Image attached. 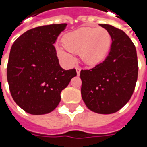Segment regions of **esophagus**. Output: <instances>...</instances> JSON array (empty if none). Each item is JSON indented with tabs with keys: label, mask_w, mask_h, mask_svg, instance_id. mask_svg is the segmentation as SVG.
<instances>
[{
	"label": "esophagus",
	"mask_w": 147,
	"mask_h": 147,
	"mask_svg": "<svg viewBox=\"0 0 147 147\" xmlns=\"http://www.w3.org/2000/svg\"><path fill=\"white\" fill-rule=\"evenodd\" d=\"M75 69H76L77 71V74L79 75V74H80V71H81V68H80V67H76Z\"/></svg>",
	"instance_id": "34e87169"
}]
</instances>
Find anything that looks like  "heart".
Listing matches in <instances>:
<instances>
[{"label":"heart","instance_id":"b5f03b06","mask_svg":"<svg viewBox=\"0 0 147 147\" xmlns=\"http://www.w3.org/2000/svg\"><path fill=\"white\" fill-rule=\"evenodd\" d=\"M65 49L73 53L79 54L88 65H96L103 60L110 50L111 36L103 28L82 27L66 33L62 38ZM57 54L68 62L74 60V56L64 48L57 47Z\"/></svg>","mask_w":147,"mask_h":147}]
</instances>
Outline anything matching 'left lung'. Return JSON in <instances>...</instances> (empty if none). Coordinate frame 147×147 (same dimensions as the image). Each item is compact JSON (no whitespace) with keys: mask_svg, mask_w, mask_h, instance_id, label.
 <instances>
[{"mask_svg":"<svg viewBox=\"0 0 147 147\" xmlns=\"http://www.w3.org/2000/svg\"><path fill=\"white\" fill-rule=\"evenodd\" d=\"M110 32V53L102 63L82 69V98L89 110L98 114H113L130 100L138 74L137 51L123 31L110 24H100Z\"/></svg>","mask_w":147,"mask_h":147,"instance_id":"left-lung-1","label":"left lung"}]
</instances>
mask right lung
Returning a JSON list of instances; mask_svg holds the SVG:
<instances>
[{"label": "right lung", "mask_w": 147, "mask_h": 147, "mask_svg": "<svg viewBox=\"0 0 147 147\" xmlns=\"http://www.w3.org/2000/svg\"><path fill=\"white\" fill-rule=\"evenodd\" d=\"M66 24L41 26L28 30L11 47L7 80L15 103L31 115L51 112L59 105L60 93L77 75L65 70L54 47Z\"/></svg>", "instance_id": "1"}]
</instances>
